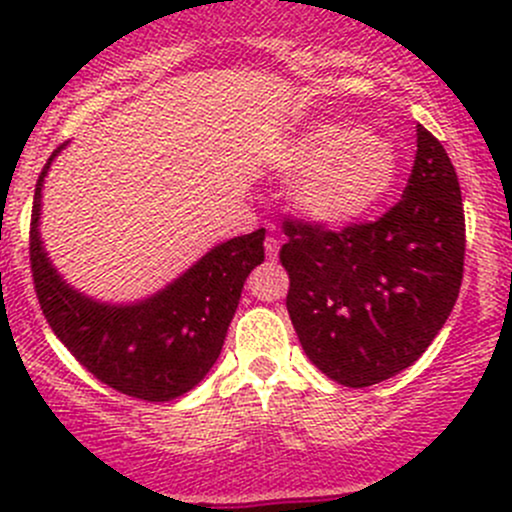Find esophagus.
Returning <instances> with one entry per match:
<instances>
[{"label": "esophagus", "instance_id": "34e87169", "mask_svg": "<svg viewBox=\"0 0 512 512\" xmlns=\"http://www.w3.org/2000/svg\"><path fill=\"white\" fill-rule=\"evenodd\" d=\"M265 252H267V260L275 262L277 252H280V240H277V237H265Z\"/></svg>", "mask_w": 512, "mask_h": 512}]
</instances>
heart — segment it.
Segmentation results:
<instances>
[{"mask_svg": "<svg viewBox=\"0 0 512 512\" xmlns=\"http://www.w3.org/2000/svg\"><path fill=\"white\" fill-rule=\"evenodd\" d=\"M299 208L322 223H347L374 208L396 178L394 148L379 136L339 123H322L299 136L285 153Z\"/></svg>", "mask_w": 512, "mask_h": 512, "instance_id": "heart-1", "label": "heart"}]
</instances>
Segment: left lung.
Masks as SVG:
<instances>
[{"label":"left lung","mask_w":512,"mask_h":512,"mask_svg":"<svg viewBox=\"0 0 512 512\" xmlns=\"http://www.w3.org/2000/svg\"><path fill=\"white\" fill-rule=\"evenodd\" d=\"M282 230L289 319L304 354L337 384L364 389L409 369L461 292V185L421 123L409 185L381 218L329 230L287 215Z\"/></svg>","instance_id":"obj_1"}]
</instances>
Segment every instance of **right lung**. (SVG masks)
<instances>
[{
	"label": "right lung",
	"mask_w": 512,
	"mask_h": 512,
	"mask_svg": "<svg viewBox=\"0 0 512 512\" xmlns=\"http://www.w3.org/2000/svg\"><path fill=\"white\" fill-rule=\"evenodd\" d=\"M34 190L29 265L46 322L101 384L141 401H170L193 389L223 349L242 285L265 260V230L213 247L198 265L156 297L131 307L98 304L61 282L39 240L41 183Z\"/></svg>",
	"instance_id": "add662e5"
}]
</instances>
